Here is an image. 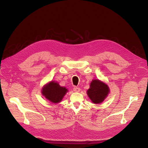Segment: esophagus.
<instances>
[{"mask_svg":"<svg viewBox=\"0 0 148 148\" xmlns=\"http://www.w3.org/2000/svg\"><path fill=\"white\" fill-rule=\"evenodd\" d=\"M74 92H79L80 91V88H77V87H74Z\"/></svg>","mask_w":148,"mask_h":148,"instance_id":"1","label":"esophagus"}]
</instances>
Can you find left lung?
<instances>
[{
  "label": "left lung",
  "instance_id": "1",
  "mask_svg": "<svg viewBox=\"0 0 148 148\" xmlns=\"http://www.w3.org/2000/svg\"><path fill=\"white\" fill-rule=\"evenodd\" d=\"M110 93V89L105 83L98 79L93 80L90 83V88L87 94L91 101L96 104L103 103Z\"/></svg>",
  "mask_w": 148,
  "mask_h": 148
}]
</instances>
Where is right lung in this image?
I'll list each match as a JSON object with an SVG mask.
<instances>
[{"label":"right lung","mask_w":148,"mask_h":148,"mask_svg":"<svg viewBox=\"0 0 148 148\" xmlns=\"http://www.w3.org/2000/svg\"><path fill=\"white\" fill-rule=\"evenodd\" d=\"M68 90L55 81H51L45 84L42 88V95L52 103L57 104L63 99Z\"/></svg>","instance_id":"1"}]
</instances>
